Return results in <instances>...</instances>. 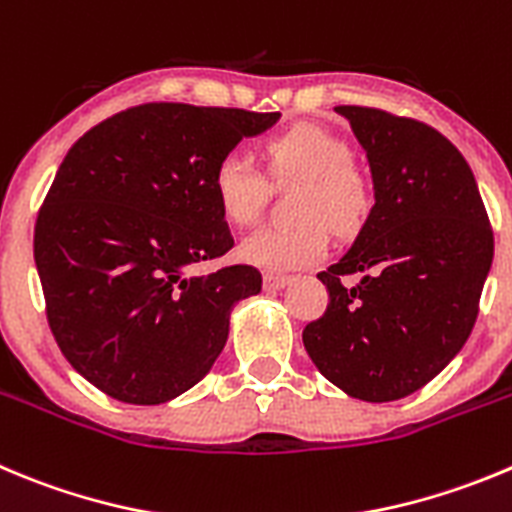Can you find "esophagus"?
Listing matches in <instances>:
<instances>
[{
  "label": "esophagus",
  "instance_id": "1",
  "mask_svg": "<svg viewBox=\"0 0 512 512\" xmlns=\"http://www.w3.org/2000/svg\"><path fill=\"white\" fill-rule=\"evenodd\" d=\"M287 284H292V276H287V274H264V289H266V292H276V289H284Z\"/></svg>",
  "mask_w": 512,
  "mask_h": 512
}]
</instances>
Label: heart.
<instances>
[{"mask_svg":"<svg viewBox=\"0 0 512 512\" xmlns=\"http://www.w3.org/2000/svg\"><path fill=\"white\" fill-rule=\"evenodd\" d=\"M264 162L276 182L302 180L294 195L292 225H269L243 238L241 261L266 271H294L322 261L330 251V225L353 236L373 210V190L353 167L345 139L317 124H299L264 144ZM210 190L231 225H253L266 205V177L243 152L231 149L215 162Z\"/></svg>","mask_w":512,"mask_h":512,"instance_id":"heart-1","label":"heart"}]
</instances>
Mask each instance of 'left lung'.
<instances>
[{"label":"left lung","instance_id":"left-lung-1","mask_svg":"<svg viewBox=\"0 0 512 512\" xmlns=\"http://www.w3.org/2000/svg\"><path fill=\"white\" fill-rule=\"evenodd\" d=\"M368 154L375 205L320 281L330 302L302 332L327 381L353 398L409 396L462 350L492 264V225L470 164L424 121L337 106ZM355 275L353 285L344 279Z\"/></svg>","mask_w":512,"mask_h":512}]
</instances>
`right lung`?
<instances>
[{
	"instance_id": "add662e5",
	"label": "right lung",
	"mask_w": 512,
	"mask_h": 512,
	"mask_svg": "<svg viewBox=\"0 0 512 512\" xmlns=\"http://www.w3.org/2000/svg\"><path fill=\"white\" fill-rule=\"evenodd\" d=\"M276 111L142 103L70 147L35 223V264L58 348L124 403L180 396L213 368L238 299L261 292L248 264H192L233 248L210 172Z\"/></svg>"
}]
</instances>
